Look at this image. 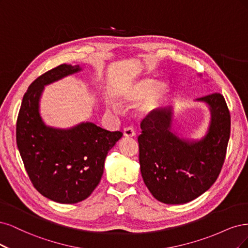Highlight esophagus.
<instances>
[{
    "instance_id": "obj_1",
    "label": "esophagus",
    "mask_w": 248,
    "mask_h": 248,
    "mask_svg": "<svg viewBox=\"0 0 248 248\" xmlns=\"http://www.w3.org/2000/svg\"><path fill=\"white\" fill-rule=\"evenodd\" d=\"M124 136L125 138H133L136 136V133L132 129V127H125V129L124 130Z\"/></svg>"
}]
</instances>
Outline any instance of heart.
Here are the masks:
<instances>
[{
	"label": "heart",
	"mask_w": 248,
	"mask_h": 248,
	"mask_svg": "<svg viewBox=\"0 0 248 248\" xmlns=\"http://www.w3.org/2000/svg\"><path fill=\"white\" fill-rule=\"evenodd\" d=\"M171 91V83L165 79L155 82L153 77H142L122 85L114 97L118 104L126 106L141 99L137 112L142 116H147L162 107ZM110 108L116 110L115 105H111Z\"/></svg>",
	"instance_id": "heart-1"
}]
</instances>
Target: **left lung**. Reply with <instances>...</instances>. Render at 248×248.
Masks as SVG:
<instances>
[{
	"label": "left lung",
	"mask_w": 248,
	"mask_h": 248,
	"mask_svg": "<svg viewBox=\"0 0 248 248\" xmlns=\"http://www.w3.org/2000/svg\"><path fill=\"white\" fill-rule=\"evenodd\" d=\"M196 102L204 103L210 112L208 127L200 139L182 137L173 131L170 109H158L141 123L142 178L151 195L165 204H185L204 194L217 179L225 162L231 132L225 98L215 93Z\"/></svg>",
	"instance_id": "1"
}]
</instances>
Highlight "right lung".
Instances as JSON below:
<instances>
[{
    "label": "right lung",
    "instance_id": "1",
    "mask_svg": "<svg viewBox=\"0 0 248 248\" xmlns=\"http://www.w3.org/2000/svg\"><path fill=\"white\" fill-rule=\"evenodd\" d=\"M82 71L61 65L38 77L23 95L16 124V143L35 188L47 199L74 204L90 197L98 186L108 151L123 137L93 123L68 129L47 125L40 113L44 87Z\"/></svg>",
    "mask_w": 248,
    "mask_h": 248
}]
</instances>
